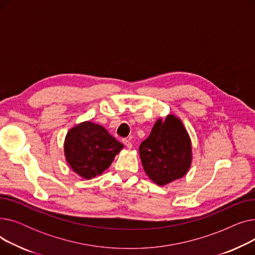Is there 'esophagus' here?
Here are the masks:
<instances>
[{
    "mask_svg": "<svg viewBox=\"0 0 255 255\" xmlns=\"http://www.w3.org/2000/svg\"><path fill=\"white\" fill-rule=\"evenodd\" d=\"M123 143L126 145V148H128V149H131L132 148V143H131V141L128 139V138H123Z\"/></svg>",
    "mask_w": 255,
    "mask_h": 255,
    "instance_id": "1",
    "label": "esophagus"
}]
</instances>
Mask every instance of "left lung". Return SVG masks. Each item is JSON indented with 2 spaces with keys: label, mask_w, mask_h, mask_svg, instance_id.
Listing matches in <instances>:
<instances>
[{
  "label": "left lung",
  "mask_w": 255,
  "mask_h": 255,
  "mask_svg": "<svg viewBox=\"0 0 255 255\" xmlns=\"http://www.w3.org/2000/svg\"><path fill=\"white\" fill-rule=\"evenodd\" d=\"M191 141L181 120L159 119L139 145L142 167L152 181L164 186L186 175L191 165Z\"/></svg>",
  "instance_id": "1"
}]
</instances>
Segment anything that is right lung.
<instances>
[{
  "mask_svg": "<svg viewBox=\"0 0 255 255\" xmlns=\"http://www.w3.org/2000/svg\"><path fill=\"white\" fill-rule=\"evenodd\" d=\"M123 144L100 125L84 122L67 133L64 151L71 168L85 179H92L109 168Z\"/></svg>",
  "mask_w": 255,
  "mask_h": 255,
  "instance_id": "add662e5",
  "label": "right lung"
}]
</instances>
